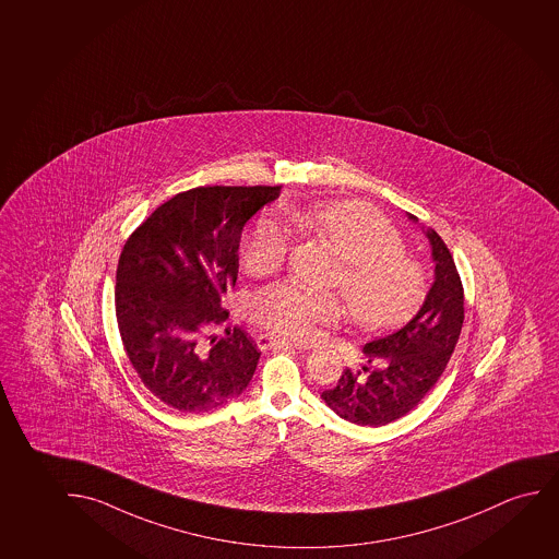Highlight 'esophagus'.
<instances>
[{"label":"esophagus","instance_id":"1","mask_svg":"<svg viewBox=\"0 0 559 559\" xmlns=\"http://www.w3.org/2000/svg\"><path fill=\"white\" fill-rule=\"evenodd\" d=\"M260 348H292V341H285V338L274 337V335H267V333H260L257 337Z\"/></svg>","mask_w":559,"mask_h":559}]
</instances>
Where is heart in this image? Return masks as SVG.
<instances>
[{
    "label": "heart",
    "instance_id": "obj_1",
    "mask_svg": "<svg viewBox=\"0 0 559 559\" xmlns=\"http://www.w3.org/2000/svg\"><path fill=\"white\" fill-rule=\"evenodd\" d=\"M287 224L300 234L322 237L343 259L333 285L345 295L354 322L379 330L416 308L425 292V267L404 252L401 231L383 214L358 201L285 205ZM289 236L274 218H260L243 245V264L252 275L282 267ZM345 308L337 295L295 282H275L252 295L249 314L262 330L280 337L307 338L318 325L337 322Z\"/></svg>",
    "mask_w": 559,
    "mask_h": 559
}]
</instances>
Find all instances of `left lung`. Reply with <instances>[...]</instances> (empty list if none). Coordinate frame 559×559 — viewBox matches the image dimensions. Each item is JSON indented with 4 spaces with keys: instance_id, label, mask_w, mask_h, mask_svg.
<instances>
[{
    "instance_id": "obj_1",
    "label": "left lung",
    "mask_w": 559,
    "mask_h": 559,
    "mask_svg": "<svg viewBox=\"0 0 559 559\" xmlns=\"http://www.w3.org/2000/svg\"><path fill=\"white\" fill-rule=\"evenodd\" d=\"M435 260V284L404 328L364 346L376 368L343 371L322 399L338 416L356 425L391 424L416 408L447 370L464 325V285L449 247L427 231Z\"/></svg>"
}]
</instances>
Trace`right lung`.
<instances>
[{
  "label": "right lung",
  "mask_w": 559,
  "mask_h": 559,
  "mask_svg": "<svg viewBox=\"0 0 559 559\" xmlns=\"http://www.w3.org/2000/svg\"><path fill=\"white\" fill-rule=\"evenodd\" d=\"M280 186H206L181 191L128 237L117 267L118 331L138 378L186 414L221 408L243 393L257 343L226 325L222 297L236 285L245 224ZM218 326L227 337L216 340Z\"/></svg>",
  "instance_id": "obj_1"
}]
</instances>
